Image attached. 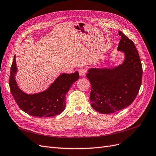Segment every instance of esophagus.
<instances>
[{"instance_id":"esophagus-1","label":"esophagus","mask_w":156,"mask_h":156,"mask_svg":"<svg viewBox=\"0 0 156 156\" xmlns=\"http://www.w3.org/2000/svg\"><path fill=\"white\" fill-rule=\"evenodd\" d=\"M86 73H87V69L86 68H80L79 69V75L81 77L84 76V75H86Z\"/></svg>"}]
</instances>
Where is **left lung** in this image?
I'll return each instance as SVG.
<instances>
[{
  "mask_svg": "<svg viewBox=\"0 0 156 156\" xmlns=\"http://www.w3.org/2000/svg\"><path fill=\"white\" fill-rule=\"evenodd\" d=\"M119 51L125 55L122 64L112 68H92L87 77L91 84L90 104L102 114H110L131 105L142 83L143 68L138 51L128 37L119 32Z\"/></svg>",
  "mask_w": 156,
  "mask_h": 156,
  "instance_id": "obj_1",
  "label": "left lung"
}]
</instances>
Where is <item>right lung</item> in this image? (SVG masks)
<instances>
[{
  "label": "right lung",
  "mask_w": 156,
  "mask_h": 156,
  "mask_svg": "<svg viewBox=\"0 0 156 156\" xmlns=\"http://www.w3.org/2000/svg\"><path fill=\"white\" fill-rule=\"evenodd\" d=\"M17 72L15 55L9 79L11 93L22 111L36 117H50L62 113L66 107V94L79 78L78 72L70 74L62 73L45 90L28 94L19 88L15 79Z\"/></svg>",
  "instance_id": "1"
}]
</instances>
